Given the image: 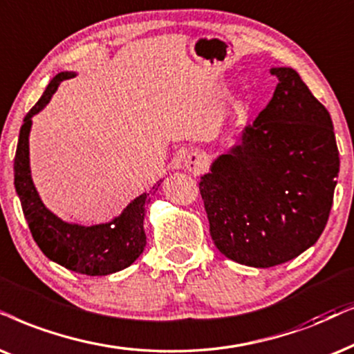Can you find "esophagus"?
<instances>
[{
    "instance_id": "1",
    "label": "esophagus",
    "mask_w": 354,
    "mask_h": 354,
    "mask_svg": "<svg viewBox=\"0 0 354 354\" xmlns=\"http://www.w3.org/2000/svg\"><path fill=\"white\" fill-rule=\"evenodd\" d=\"M183 166L188 172L195 174V176H198V174L203 171V166H205V154L200 153V151H192L190 154H187L185 160H183Z\"/></svg>"
}]
</instances>
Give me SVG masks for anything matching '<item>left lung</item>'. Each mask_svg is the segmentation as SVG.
Listing matches in <instances>:
<instances>
[{
    "label": "left lung",
    "instance_id": "8db88e82",
    "mask_svg": "<svg viewBox=\"0 0 354 354\" xmlns=\"http://www.w3.org/2000/svg\"><path fill=\"white\" fill-rule=\"evenodd\" d=\"M270 73L278 77L272 100L200 180L214 245L255 268L281 265L317 242L339 172L328 110L296 70Z\"/></svg>",
    "mask_w": 354,
    "mask_h": 354
}]
</instances>
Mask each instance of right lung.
Returning a JSON list of instances; mask_svg holds the SVG:
<instances>
[{
    "mask_svg": "<svg viewBox=\"0 0 354 354\" xmlns=\"http://www.w3.org/2000/svg\"><path fill=\"white\" fill-rule=\"evenodd\" d=\"M75 76L76 73L73 71L58 73L48 82L39 102L24 117L15 158V187L32 237L44 255L71 272L87 277H105L130 267L143 254L146 247L143 226L146 206L149 205L151 194L158 190L160 182L153 187V192H145L130 201L112 221L93 226L63 221L44 205L30 176L29 135L32 117L52 100L59 82Z\"/></svg>",
    "mask_w": 354,
    "mask_h": 354,
    "instance_id": "add662e5",
    "label": "right lung"
}]
</instances>
